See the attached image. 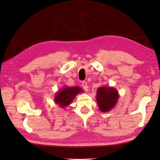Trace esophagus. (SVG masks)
I'll return each instance as SVG.
<instances>
[{
	"label": "esophagus",
	"instance_id": "1",
	"mask_svg": "<svg viewBox=\"0 0 160 160\" xmlns=\"http://www.w3.org/2000/svg\"><path fill=\"white\" fill-rule=\"evenodd\" d=\"M82 86L84 90L87 91H88V85H87V83L86 82H82Z\"/></svg>",
	"mask_w": 160,
	"mask_h": 160
}]
</instances>
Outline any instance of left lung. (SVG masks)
<instances>
[{"mask_svg":"<svg viewBox=\"0 0 160 160\" xmlns=\"http://www.w3.org/2000/svg\"><path fill=\"white\" fill-rule=\"evenodd\" d=\"M119 98L118 92L114 87L103 86L98 89L96 100L99 110L102 112L110 111L116 106Z\"/></svg>","mask_w":160,"mask_h":160,"instance_id":"obj_1","label":"left lung"}]
</instances>
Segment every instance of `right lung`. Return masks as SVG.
<instances>
[{
  "label": "right lung",
  "mask_w": 160,
  "mask_h": 160,
  "mask_svg": "<svg viewBox=\"0 0 160 160\" xmlns=\"http://www.w3.org/2000/svg\"><path fill=\"white\" fill-rule=\"evenodd\" d=\"M81 92H83V91L82 88L79 87H62L55 95L54 99V103L58 105V106L61 107V108L64 109L65 107H68L71 104L73 100L75 99L76 96L80 93Z\"/></svg>",
  "instance_id": "right-lung-1"
}]
</instances>
